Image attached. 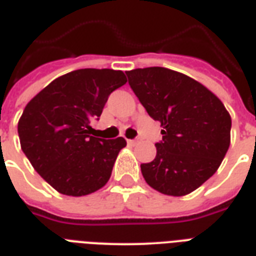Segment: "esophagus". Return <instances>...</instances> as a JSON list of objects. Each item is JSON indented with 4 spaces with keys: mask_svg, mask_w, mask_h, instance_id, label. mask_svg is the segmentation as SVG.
Masks as SVG:
<instances>
[{
    "mask_svg": "<svg viewBox=\"0 0 256 256\" xmlns=\"http://www.w3.org/2000/svg\"><path fill=\"white\" fill-rule=\"evenodd\" d=\"M128 144H132V146H136L138 144V140H128Z\"/></svg>",
    "mask_w": 256,
    "mask_h": 256,
    "instance_id": "obj_1",
    "label": "esophagus"
}]
</instances>
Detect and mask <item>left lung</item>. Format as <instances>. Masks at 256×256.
Instances as JSON below:
<instances>
[{"mask_svg": "<svg viewBox=\"0 0 256 256\" xmlns=\"http://www.w3.org/2000/svg\"><path fill=\"white\" fill-rule=\"evenodd\" d=\"M146 112L162 126L154 160L140 164L144 180L164 195L182 196L215 174L230 146L231 116L218 96L166 68L126 72Z\"/></svg>", "mask_w": 256, "mask_h": 256, "instance_id": "obj_1", "label": "left lung"}]
</instances>
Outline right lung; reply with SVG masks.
Masks as SVG:
<instances>
[{
  "label": "right lung",
  "mask_w": 256,
  "mask_h": 256,
  "mask_svg": "<svg viewBox=\"0 0 256 256\" xmlns=\"http://www.w3.org/2000/svg\"><path fill=\"white\" fill-rule=\"evenodd\" d=\"M128 82L124 72L80 69L50 82L26 104L18 136L34 170L70 196L92 194L112 175L122 136L102 140L88 136L108 96Z\"/></svg>",
  "instance_id": "obj_1"
}]
</instances>
